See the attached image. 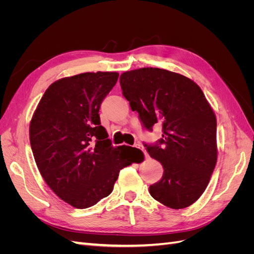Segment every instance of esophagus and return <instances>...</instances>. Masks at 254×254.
I'll return each mask as SVG.
<instances>
[{"label":"esophagus","mask_w":254,"mask_h":254,"mask_svg":"<svg viewBox=\"0 0 254 254\" xmlns=\"http://www.w3.org/2000/svg\"><path fill=\"white\" fill-rule=\"evenodd\" d=\"M135 147H136V148H139V149H141V150H142V151L144 152V155H145V158H146V159H148V158H149V156H148V153H147V152H146V151L144 150V148L142 147V146H141L140 144H136V145H135Z\"/></svg>","instance_id":"1"}]
</instances>
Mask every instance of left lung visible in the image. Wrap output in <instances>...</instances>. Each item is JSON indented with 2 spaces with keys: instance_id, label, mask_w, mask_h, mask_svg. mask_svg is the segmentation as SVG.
I'll use <instances>...</instances> for the list:
<instances>
[{
  "instance_id": "8db88e82",
  "label": "left lung",
  "mask_w": 254,
  "mask_h": 254,
  "mask_svg": "<svg viewBox=\"0 0 254 254\" xmlns=\"http://www.w3.org/2000/svg\"><path fill=\"white\" fill-rule=\"evenodd\" d=\"M120 83L145 128L162 125L159 145L146 146L164 168L150 195L175 210L193 204L209 184L218 151L216 115L202 90L187 76L158 67L124 72Z\"/></svg>"
}]
</instances>
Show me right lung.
I'll return each instance as SVG.
<instances>
[{
	"instance_id": "obj_1",
	"label": "right lung",
	"mask_w": 254,
	"mask_h": 254,
	"mask_svg": "<svg viewBox=\"0 0 254 254\" xmlns=\"http://www.w3.org/2000/svg\"><path fill=\"white\" fill-rule=\"evenodd\" d=\"M117 72H87L53 82L29 124L33 155L44 181L60 199L87 209L109 196L123 167L137 162L131 146L113 147L99 108ZM142 162V161H141Z\"/></svg>"
}]
</instances>
